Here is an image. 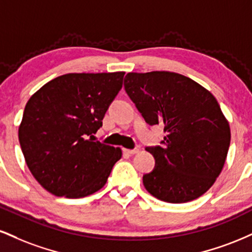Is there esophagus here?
Returning a JSON list of instances; mask_svg holds the SVG:
<instances>
[{"mask_svg": "<svg viewBox=\"0 0 252 252\" xmlns=\"http://www.w3.org/2000/svg\"><path fill=\"white\" fill-rule=\"evenodd\" d=\"M124 153L128 154V155H135V154L138 153V149H124Z\"/></svg>", "mask_w": 252, "mask_h": 252, "instance_id": "1", "label": "esophagus"}]
</instances>
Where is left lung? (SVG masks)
<instances>
[{
  "label": "left lung",
  "instance_id": "obj_1",
  "mask_svg": "<svg viewBox=\"0 0 252 252\" xmlns=\"http://www.w3.org/2000/svg\"><path fill=\"white\" fill-rule=\"evenodd\" d=\"M124 89L150 126H164L162 147L143 176L147 191L168 203H186L207 192L222 171L230 126L217 99L191 78L170 71L129 72Z\"/></svg>",
  "mask_w": 252,
  "mask_h": 252
}]
</instances>
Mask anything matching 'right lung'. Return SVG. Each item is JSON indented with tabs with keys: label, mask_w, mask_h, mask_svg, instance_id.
<instances>
[{
	"label": "right lung",
	"mask_w": 252,
	"mask_h": 252,
	"mask_svg": "<svg viewBox=\"0 0 252 252\" xmlns=\"http://www.w3.org/2000/svg\"><path fill=\"white\" fill-rule=\"evenodd\" d=\"M126 72L65 74L37 90L19 128L24 159L53 195L81 198L104 187L120 148L94 141Z\"/></svg>",
	"instance_id": "1"
}]
</instances>
